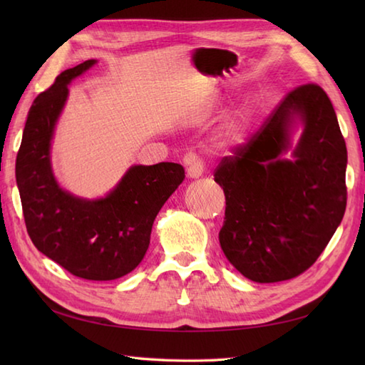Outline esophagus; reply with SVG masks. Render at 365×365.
I'll return each instance as SVG.
<instances>
[{
  "mask_svg": "<svg viewBox=\"0 0 365 365\" xmlns=\"http://www.w3.org/2000/svg\"><path fill=\"white\" fill-rule=\"evenodd\" d=\"M185 163H187V166H188L187 174L190 178H199L204 174V169H205L204 161L199 160L196 155H192V153L187 155V157H185Z\"/></svg>",
  "mask_w": 365,
  "mask_h": 365,
  "instance_id": "1",
  "label": "esophagus"
}]
</instances>
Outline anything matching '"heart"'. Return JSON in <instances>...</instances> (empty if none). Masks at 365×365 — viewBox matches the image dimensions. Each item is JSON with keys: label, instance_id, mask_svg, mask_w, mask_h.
Wrapping results in <instances>:
<instances>
[{"label": "heart", "instance_id": "b5f03b06", "mask_svg": "<svg viewBox=\"0 0 365 365\" xmlns=\"http://www.w3.org/2000/svg\"><path fill=\"white\" fill-rule=\"evenodd\" d=\"M247 120L246 115H237V118L227 120L224 123L220 131V141L224 145H238L245 141L246 130H247Z\"/></svg>", "mask_w": 365, "mask_h": 365}]
</instances>
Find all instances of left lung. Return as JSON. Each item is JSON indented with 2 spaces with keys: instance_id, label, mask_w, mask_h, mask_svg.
<instances>
[{
  "instance_id": "left-lung-1",
  "label": "left lung",
  "mask_w": 365,
  "mask_h": 365,
  "mask_svg": "<svg viewBox=\"0 0 365 365\" xmlns=\"http://www.w3.org/2000/svg\"><path fill=\"white\" fill-rule=\"evenodd\" d=\"M303 127L297 144L291 135ZM289 150L292 159H284ZM346 145L329 97L293 89L250 143L216 168L226 196L221 250L245 277L267 284L314 265L346 207Z\"/></svg>"
}]
</instances>
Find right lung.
Here are the masks:
<instances>
[{"label":"right lung","instance_id":"1","mask_svg":"<svg viewBox=\"0 0 365 365\" xmlns=\"http://www.w3.org/2000/svg\"><path fill=\"white\" fill-rule=\"evenodd\" d=\"M97 63L67 68L28 113L15 163L26 230L34 246L68 273L89 281H113L133 271L147 252L153 221L183 182L177 163L131 166L100 199H83L59 187L51 168L54 127L68 84Z\"/></svg>","mask_w":365,"mask_h":365}]
</instances>
